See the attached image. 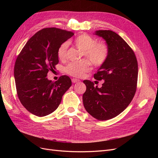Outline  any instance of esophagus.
<instances>
[{"instance_id": "esophagus-1", "label": "esophagus", "mask_w": 158, "mask_h": 158, "mask_svg": "<svg viewBox=\"0 0 158 158\" xmlns=\"http://www.w3.org/2000/svg\"><path fill=\"white\" fill-rule=\"evenodd\" d=\"M72 82H73V83H76V82H80V80L76 79V78H73L72 79Z\"/></svg>"}]
</instances>
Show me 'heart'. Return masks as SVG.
Returning <instances> with one entry per match:
<instances>
[{
  "instance_id": "obj_1",
  "label": "heart",
  "mask_w": 158,
  "mask_h": 158,
  "mask_svg": "<svg viewBox=\"0 0 158 158\" xmlns=\"http://www.w3.org/2000/svg\"><path fill=\"white\" fill-rule=\"evenodd\" d=\"M71 43L82 51V55L87 57L95 66L102 65L108 56L109 47L106 43H96L94 37L88 34H81L77 36ZM68 47L69 44L66 42L63 43L59 46L57 55L60 60L66 59ZM89 60L84 59L76 63H70L65 67L66 73L75 78L82 77L91 69L90 61Z\"/></svg>"
}]
</instances>
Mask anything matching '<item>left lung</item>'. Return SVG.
I'll return each instance as SVG.
<instances>
[{
  "instance_id": "left-lung-1",
  "label": "left lung",
  "mask_w": 158,
  "mask_h": 158,
  "mask_svg": "<svg viewBox=\"0 0 158 158\" xmlns=\"http://www.w3.org/2000/svg\"><path fill=\"white\" fill-rule=\"evenodd\" d=\"M95 34L106 40L109 47L107 59L94 75L95 80L104 81L99 88L92 81L84 80L86 90L82 99L89 114L98 120L106 121L122 113L135 96L138 62L131 47L115 32L98 30Z\"/></svg>"
}]
</instances>
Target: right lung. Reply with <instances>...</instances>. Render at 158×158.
Wrapping results in <instances>:
<instances>
[{
    "mask_svg": "<svg viewBox=\"0 0 158 158\" xmlns=\"http://www.w3.org/2000/svg\"><path fill=\"white\" fill-rule=\"evenodd\" d=\"M74 34L56 27L44 28L27 41L18 55L14 70L18 97L33 114L44 117L55 111L71 86L68 76H61L55 82L47 76L59 63V46Z\"/></svg>",
    "mask_w": 158,
    "mask_h": 158,
    "instance_id": "right-lung-1",
    "label": "right lung"
}]
</instances>
